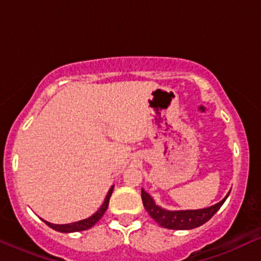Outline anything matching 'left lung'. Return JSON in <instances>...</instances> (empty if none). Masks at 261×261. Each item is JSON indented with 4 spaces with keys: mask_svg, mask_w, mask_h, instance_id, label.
Listing matches in <instances>:
<instances>
[{
    "mask_svg": "<svg viewBox=\"0 0 261 261\" xmlns=\"http://www.w3.org/2000/svg\"><path fill=\"white\" fill-rule=\"evenodd\" d=\"M230 191H228V194L220 202L215 203L210 207L200 210H173V211L158 206L153 197L146 193L143 189L141 190V197H142L143 206L147 210L149 216L160 226L168 229H193L207 222L223 205Z\"/></svg>",
    "mask_w": 261,
    "mask_h": 261,
    "instance_id": "obj_1",
    "label": "left lung"
}]
</instances>
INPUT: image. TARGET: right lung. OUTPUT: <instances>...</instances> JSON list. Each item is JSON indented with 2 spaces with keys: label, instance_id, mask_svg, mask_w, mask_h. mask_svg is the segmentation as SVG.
Returning <instances> with one entry per match:
<instances>
[{
  "label": "right lung",
  "instance_id": "obj_1",
  "mask_svg": "<svg viewBox=\"0 0 261 261\" xmlns=\"http://www.w3.org/2000/svg\"><path fill=\"white\" fill-rule=\"evenodd\" d=\"M113 190H114V185L109 189V191H108V194H107V196H106V200H104L103 205L100 206L99 210H98V211L95 212L94 215H92L91 217L86 218V220H81V221H77V222L66 223V224H55V223L47 222V221H45V220H43V221L47 224V226L50 227V228L58 230V232H61V233L80 232V230H86V229L92 228V227L94 226V224L97 223L101 217H103L104 212L107 211L108 205H109L110 196H112V194H113Z\"/></svg>",
  "mask_w": 261,
  "mask_h": 261
}]
</instances>
